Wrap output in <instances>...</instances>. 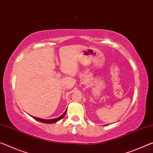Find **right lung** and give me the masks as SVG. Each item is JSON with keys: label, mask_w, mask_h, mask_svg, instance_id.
I'll return each instance as SVG.
<instances>
[{"label": "right lung", "mask_w": 153, "mask_h": 153, "mask_svg": "<svg viewBox=\"0 0 153 153\" xmlns=\"http://www.w3.org/2000/svg\"><path fill=\"white\" fill-rule=\"evenodd\" d=\"M67 111V110H66ZM66 111L64 112V113L62 115V116H60L59 117H58V118H56V119H49V120H47V119H40V118H37V117H32L34 119L37 120V121H41L42 123H56L57 121H59L60 119H62L63 117L65 116V114H66Z\"/></svg>", "instance_id": "1"}]
</instances>
